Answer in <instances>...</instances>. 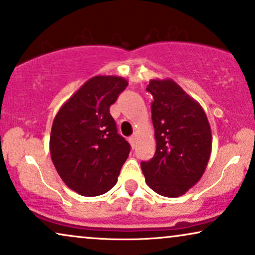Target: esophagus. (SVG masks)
I'll use <instances>...</instances> for the list:
<instances>
[{"instance_id":"obj_1","label":"esophagus","mask_w":255,"mask_h":255,"mask_svg":"<svg viewBox=\"0 0 255 255\" xmlns=\"http://www.w3.org/2000/svg\"><path fill=\"white\" fill-rule=\"evenodd\" d=\"M136 139H137V136L136 134H132V136H130L128 137V142L131 143V145H134V144H136Z\"/></svg>"}]
</instances>
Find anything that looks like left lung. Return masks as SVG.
I'll return each mask as SVG.
<instances>
[{"mask_svg":"<svg viewBox=\"0 0 255 255\" xmlns=\"http://www.w3.org/2000/svg\"><path fill=\"white\" fill-rule=\"evenodd\" d=\"M151 118L156 152L142 162L145 182L165 197L187 193L202 177L212 152V131L203 109L174 80L152 79Z\"/></svg>","mask_w":255,"mask_h":255,"instance_id":"left-lung-1","label":"left lung"}]
</instances>
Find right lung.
I'll return each mask as SVG.
<instances>
[{
	"label": "right lung",
	"mask_w": 255,
	"mask_h": 255,
	"mask_svg": "<svg viewBox=\"0 0 255 255\" xmlns=\"http://www.w3.org/2000/svg\"><path fill=\"white\" fill-rule=\"evenodd\" d=\"M124 78L97 75L56 113L49 150L68 188L83 196L105 194L117 183L130 144L117 131L110 106L127 89Z\"/></svg>",
	"instance_id": "1"
}]
</instances>
